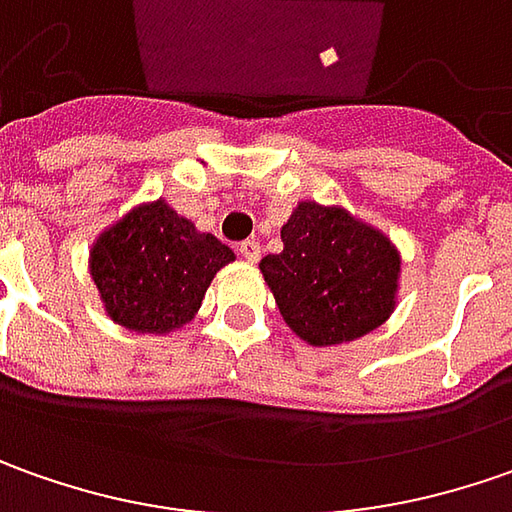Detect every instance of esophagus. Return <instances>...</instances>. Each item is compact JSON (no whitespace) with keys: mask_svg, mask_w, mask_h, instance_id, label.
Wrapping results in <instances>:
<instances>
[{"mask_svg":"<svg viewBox=\"0 0 512 512\" xmlns=\"http://www.w3.org/2000/svg\"><path fill=\"white\" fill-rule=\"evenodd\" d=\"M238 252L240 257H246L249 263H257V260H260V243H257V240H243L238 246Z\"/></svg>","mask_w":512,"mask_h":512,"instance_id":"1","label":"esophagus"}]
</instances>
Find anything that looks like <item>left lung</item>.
Instances as JSON below:
<instances>
[{
	"label": "left lung",
	"instance_id": "1",
	"mask_svg": "<svg viewBox=\"0 0 512 512\" xmlns=\"http://www.w3.org/2000/svg\"><path fill=\"white\" fill-rule=\"evenodd\" d=\"M283 252L260 260L277 309L311 345H340L374 331L394 311L399 252L345 209L297 203L280 229Z\"/></svg>",
	"mask_w": 512,
	"mask_h": 512
}]
</instances>
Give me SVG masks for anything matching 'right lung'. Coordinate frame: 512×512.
<instances>
[{
  "label": "right lung",
  "mask_w": 512,
  "mask_h": 512,
  "mask_svg": "<svg viewBox=\"0 0 512 512\" xmlns=\"http://www.w3.org/2000/svg\"><path fill=\"white\" fill-rule=\"evenodd\" d=\"M235 252L198 232L164 201L144 203L96 240L90 274L104 309L138 334H167L201 309L212 277Z\"/></svg>",
  "instance_id": "add662e5"
}]
</instances>
